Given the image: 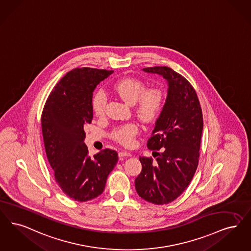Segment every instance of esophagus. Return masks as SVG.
<instances>
[{
  "label": "esophagus",
  "instance_id": "34e87169",
  "mask_svg": "<svg viewBox=\"0 0 251 251\" xmlns=\"http://www.w3.org/2000/svg\"><path fill=\"white\" fill-rule=\"evenodd\" d=\"M131 156L130 152H127V151H121L119 152V157L120 158H125V157H130Z\"/></svg>",
  "mask_w": 251,
  "mask_h": 251
}]
</instances>
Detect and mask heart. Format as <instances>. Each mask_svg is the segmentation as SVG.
I'll return each instance as SVG.
<instances>
[{
    "label": "heart",
    "mask_w": 251,
    "mask_h": 251,
    "mask_svg": "<svg viewBox=\"0 0 251 251\" xmlns=\"http://www.w3.org/2000/svg\"><path fill=\"white\" fill-rule=\"evenodd\" d=\"M144 83L135 78H124L113 85V90L128 104H135V114L144 122L154 121L160 114L163 103V93L158 89L146 90ZM107 102L106 94L97 91L91 101L94 114L100 117L104 114ZM138 133L135 124H127L113 131V137L124 146H131L134 136Z\"/></svg>",
    "instance_id": "1"
}]
</instances>
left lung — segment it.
I'll use <instances>...</instances> for the list:
<instances>
[{"label":"left lung","mask_w":251,"mask_h":251,"mask_svg":"<svg viewBox=\"0 0 251 251\" xmlns=\"http://www.w3.org/2000/svg\"><path fill=\"white\" fill-rule=\"evenodd\" d=\"M161 75L168 84L167 97L148 140L151 151H160L156 161L140 157L142 172L135 178L141 198L155 204L176 200L189 186L198 166L203 128L198 96L190 82L166 66L144 68Z\"/></svg>","instance_id":"left-lung-1"}]
</instances>
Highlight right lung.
<instances>
[{
	"mask_svg": "<svg viewBox=\"0 0 251 251\" xmlns=\"http://www.w3.org/2000/svg\"><path fill=\"white\" fill-rule=\"evenodd\" d=\"M113 71L76 68L68 72L51 91L42 113V131L55 180L72 199L87 201L102 193L119 157L105 149L89 155L84 126L93 118V91Z\"/></svg>",
	"mask_w": 251,
	"mask_h": 251,
	"instance_id": "obj_1",
	"label": "right lung"
}]
</instances>
